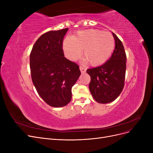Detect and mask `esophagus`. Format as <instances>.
<instances>
[{"mask_svg": "<svg viewBox=\"0 0 153 153\" xmlns=\"http://www.w3.org/2000/svg\"><path fill=\"white\" fill-rule=\"evenodd\" d=\"M80 70L81 71L82 73H85L86 72V69H85L84 68H83L82 66H80Z\"/></svg>", "mask_w": 153, "mask_h": 153, "instance_id": "34e87169", "label": "esophagus"}]
</instances>
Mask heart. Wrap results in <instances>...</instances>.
I'll return each instance as SVG.
<instances>
[{"instance_id":"1","label":"heart","mask_w":153,"mask_h":153,"mask_svg":"<svg viewBox=\"0 0 153 153\" xmlns=\"http://www.w3.org/2000/svg\"><path fill=\"white\" fill-rule=\"evenodd\" d=\"M115 47L112 34L98 29L78 31L73 38L63 41V50L71 61L79 59L83 50V57L92 66H101L108 61Z\"/></svg>"}]
</instances>
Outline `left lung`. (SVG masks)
Wrapping results in <instances>:
<instances>
[{"instance_id": "obj_1", "label": "left lung", "mask_w": 153, "mask_h": 153, "mask_svg": "<svg viewBox=\"0 0 153 153\" xmlns=\"http://www.w3.org/2000/svg\"><path fill=\"white\" fill-rule=\"evenodd\" d=\"M115 46L112 56L102 65L88 69L91 76L89 90L93 98L100 103L112 102L121 93L124 85L126 55L123 45L112 32Z\"/></svg>"}]
</instances>
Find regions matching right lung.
I'll use <instances>...</instances> for the list:
<instances>
[{
    "instance_id": "1",
    "label": "right lung",
    "mask_w": 153,
    "mask_h": 153,
    "mask_svg": "<svg viewBox=\"0 0 153 153\" xmlns=\"http://www.w3.org/2000/svg\"><path fill=\"white\" fill-rule=\"evenodd\" d=\"M68 30H51L41 35L30 55L32 83L41 98L53 107L70 102L72 87L81 75L79 66L64 57L62 41Z\"/></svg>"
}]
</instances>
